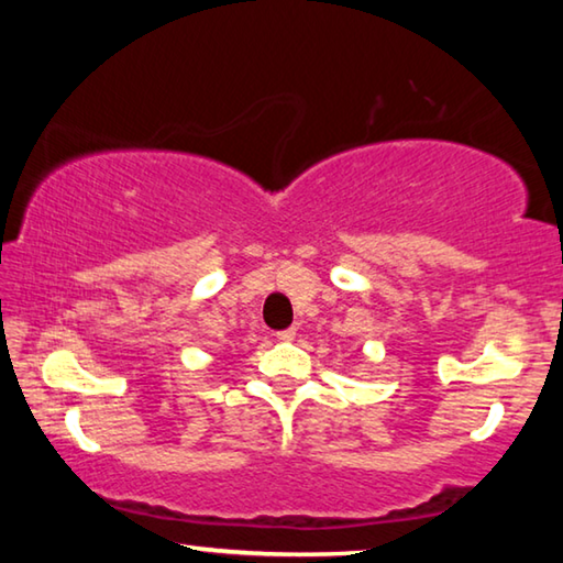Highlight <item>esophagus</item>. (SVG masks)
I'll return each mask as SVG.
<instances>
[{"label": "esophagus", "instance_id": "esophagus-1", "mask_svg": "<svg viewBox=\"0 0 563 563\" xmlns=\"http://www.w3.org/2000/svg\"><path fill=\"white\" fill-rule=\"evenodd\" d=\"M295 338V328H288V330H280L278 332V340H283V342H290Z\"/></svg>", "mask_w": 563, "mask_h": 563}]
</instances>
